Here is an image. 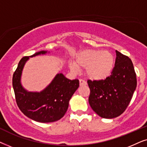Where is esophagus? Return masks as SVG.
Wrapping results in <instances>:
<instances>
[{
    "mask_svg": "<svg viewBox=\"0 0 147 147\" xmlns=\"http://www.w3.org/2000/svg\"><path fill=\"white\" fill-rule=\"evenodd\" d=\"M80 86H85V85H86V82L83 80H80Z\"/></svg>",
    "mask_w": 147,
    "mask_h": 147,
    "instance_id": "34e87169",
    "label": "esophagus"
}]
</instances>
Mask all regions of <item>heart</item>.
Masks as SVG:
<instances>
[{
    "instance_id": "b5f03b06",
    "label": "heart",
    "mask_w": 147,
    "mask_h": 147,
    "mask_svg": "<svg viewBox=\"0 0 147 147\" xmlns=\"http://www.w3.org/2000/svg\"><path fill=\"white\" fill-rule=\"evenodd\" d=\"M115 65V58L108 50L85 49L76 53L74 63L70 62L71 71L85 69L86 74L90 79L102 81L111 76Z\"/></svg>"
}]
</instances>
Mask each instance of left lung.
<instances>
[{
  "mask_svg": "<svg viewBox=\"0 0 147 147\" xmlns=\"http://www.w3.org/2000/svg\"><path fill=\"white\" fill-rule=\"evenodd\" d=\"M111 76L102 81L88 80V98L92 110L104 118H114L126 109L136 88V73L131 59L116 50Z\"/></svg>",
  "mask_w": 147,
  "mask_h": 147,
  "instance_id": "obj_1",
  "label": "left lung"
}]
</instances>
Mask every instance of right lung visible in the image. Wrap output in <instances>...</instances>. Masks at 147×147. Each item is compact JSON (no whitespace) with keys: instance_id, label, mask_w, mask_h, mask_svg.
I'll use <instances>...</instances> for the list:
<instances>
[{"instance_id":"add662e5","label":"right lung","mask_w":147,"mask_h":147,"mask_svg":"<svg viewBox=\"0 0 147 147\" xmlns=\"http://www.w3.org/2000/svg\"><path fill=\"white\" fill-rule=\"evenodd\" d=\"M47 51H40L20 60L13 76V87L16 102L21 111L28 118L39 122H53L65 115L69 101L79 87V80H70L63 74H57L51 83L40 92H28L21 80L24 66L30 57L44 55Z\"/></svg>"}]
</instances>
